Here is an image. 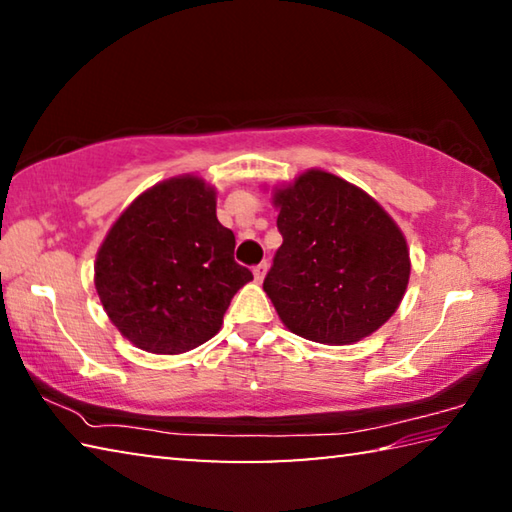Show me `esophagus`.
Segmentation results:
<instances>
[{
    "mask_svg": "<svg viewBox=\"0 0 512 512\" xmlns=\"http://www.w3.org/2000/svg\"><path fill=\"white\" fill-rule=\"evenodd\" d=\"M266 271H268V264H266V262L257 264V266L253 268V275H255V280H257V282H262L264 277H266Z\"/></svg>",
    "mask_w": 512,
    "mask_h": 512,
    "instance_id": "34e87169",
    "label": "esophagus"
}]
</instances>
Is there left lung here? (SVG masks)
<instances>
[{
	"label": "left lung",
	"instance_id": "left-lung-1",
	"mask_svg": "<svg viewBox=\"0 0 512 512\" xmlns=\"http://www.w3.org/2000/svg\"><path fill=\"white\" fill-rule=\"evenodd\" d=\"M282 246L264 291L293 334L350 345L386 323L411 275L406 239L375 198L309 169L275 189Z\"/></svg>",
	"mask_w": 512,
	"mask_h": 512
}]
</instances>
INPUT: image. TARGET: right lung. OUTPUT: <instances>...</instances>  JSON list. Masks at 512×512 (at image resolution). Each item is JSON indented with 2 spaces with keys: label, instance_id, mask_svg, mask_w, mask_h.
Listing matches in <instances>:
<instances>
[{
  "label": "right lung",
  "instance_id": "obj_1",
  "mask_svg": "<svg viewBox=\"0 0 512 512\" xmlns=\"http://www.w3.org/2000/svg\"><path fill=\"white\" fill-rule=\"evenodd\" d=\"M250 280L253 273L235 262V235L216 219L214 187L198 176L169 178L137 196L94 264V287L112 325L153 354L210 341Z\"/></svg>",
  "mask_w": 512,
  "mask_h": 512
}]
</instances>
